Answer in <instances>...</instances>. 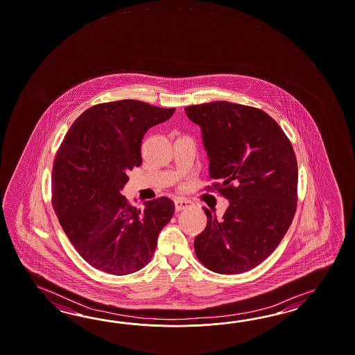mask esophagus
Returning <instances> with one entry per match:
<instances>
[{
    "instance_id": "obj_1",
    "label": "esophagus",
    "mask_w": 355,
    "mask_h": 355,
    "mask_svg": "<svg viewBox=\"0 0 355 355\" xmlns=\"http://www.w3.org/2000/svg\"><path fill=\"white\" fill-rule=\"evenodd\" d=\"M189 204H190V201H189V200H174V208H175V211L178 213V211H181V210H183V209L187 208V207H189Z\"/></svg>"
}]
</instances>
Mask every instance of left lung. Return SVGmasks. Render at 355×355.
<instances>
[{
    "mask_svg": "<svg viewBox=\"0 0 355 355\" xmlns=\"http://www.w3.org/2000/svg\"><path fill=\"white\" fill-rule=\"evenodd\" d=\"M199 124L208 151L209 178L230 201L218 220L209 209L195 252L207 268L237 275L276 250L297 205V162L285 132L257 107L214 101L184 109Z\"/></svg>",
    "mask_w": 355,
    "mask_h": 355,
    "instance_id": "left-lung-1",
    "label": "left lung"
}]
</instances>
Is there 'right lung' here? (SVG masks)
<instances>
[{"instance_id": "add662e5", "label": "right lung", "mask_w": 355, "mask_h": 355, "mask_svg": "<svg viewBox=\"0 0 355 355\" xmlns=\"http://www.w3.org/2000/svg\"><path fill=\"white\" fill-rule=\"evenodd\" d=\"M174 112L137 100L91 106L56 151L52 207L74 249L96 269L125 276L144 268L173 216L172 200L159 198L136 209L121 190L130 180L128 171L142 163L147 130Z\"/></svg>"}]
</instances>
